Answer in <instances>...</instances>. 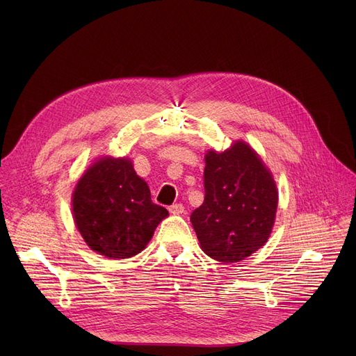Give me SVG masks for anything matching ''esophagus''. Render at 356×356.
I'll use <instances>...</instances> for the list:
<instances>
[{
	"mask_svg": "<svg viewBox=\"0 0 356 356\" xmlns=\"http://www.w3.org/2000/svg\"><path fill=\"white\" fill-rule=\"evenodd\" d=\"M168 211H170L172 215H181L184 212V207L180 203H176V204H172V207L168 208Z\"/></svg>",
	"mask_w": 356,
	"mask_h": 356,
	"instance_id": "1",
	"label": "esophagus"
}]
</instances>
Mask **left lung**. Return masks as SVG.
I'll return each mask as SVG.
<instances>
[{
  "mask_svg": "<svg viewBox=\"0 0 356 356\" xmlns=\"http://www.w3.org/2000/svg\"><path fill=\"white\" fill-rule=\"evenodd\" d=\"M204 200L191 220L202 251L232 264L263 248L275 222L278 189L264 160L244 140L204 154Z\"/></svg>",
  "mask_w": 356,
  "mask_h": 356,
  "instance_id": "8db88e82",
  "label": "left lung"
}]
</instances>
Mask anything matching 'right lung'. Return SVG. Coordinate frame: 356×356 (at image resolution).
Wrapping results in <instances>:
<instances>
[{
  "mask_svg": "<svg viewBox=\"0 0 356 356\" xmlns=\"http://www.w3.org/2000/svg\"><path fill=\"white\" fill-rule=\"evenodd\" d=\"M74 227L86 245L109 259L140 254L167 209L153 203L128 157L101 156L81 175L72 193Z\"/></svg>",
  "mask_w": 356,
  "mask_h": 356,
  "instance_id": "add662e5",
  "label": "right lung"
}]
</instances>
